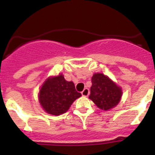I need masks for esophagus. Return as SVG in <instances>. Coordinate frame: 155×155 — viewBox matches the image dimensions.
<instances>
[{"mask_svg": "<svg viewBox=\"0 0 155 155\" xmlns=\"http://www.w3.org/2000/svg\"><path fill=\"white\" fill-rule=\"evenodd\" d=\"M82 96H84V97H87V96H88V94H89L88 88H85V89H84V90L82 91Z\"/></svg>", "mask_w": 155, "mask_h": 155, "instance_id": "esophagus-1", "label": "esophagus"}]
</instances>
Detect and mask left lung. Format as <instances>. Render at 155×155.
<instances>
[{
    "label": "left lung",
    "instance_id": "obj_1",
    "mask_svg": "<svg viewBox=\"0 0 155 155\" xmlns=\"http://www.w3.org/2000/svg\"><path fill=\"white\" fill-rule=\"evenodd\" d=\"M92 85L89 99L99 109L108 111L119 104L122 89L104 73H96L91 79Z\"/></svg>",
    "mask_w": 155,
    "mask_h": 155
}]
</instances>
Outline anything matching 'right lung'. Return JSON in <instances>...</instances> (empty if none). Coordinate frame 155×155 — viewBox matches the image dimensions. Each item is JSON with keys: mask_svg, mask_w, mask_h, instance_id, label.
<instances>
[{"mask_svg": "<svg viewBox=\"0 0 155 155\" xmlns=\"http://www.w3.org/2000/svg\"><path fill=\"white\" fill-rule=\"evenodd\" d=\"M82 96L76 91L74 83L65 80L63 74L48 77L40 87L38 100L46 113L60 115L70 109L73 103Z\"/></svg>", "mask_w": 155, "mask_h": 155, "instance_id": "add662e5", "label": "right lung"}]
</instances>
